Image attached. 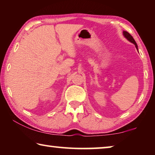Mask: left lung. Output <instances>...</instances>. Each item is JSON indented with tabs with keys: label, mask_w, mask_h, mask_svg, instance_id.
I'll list each match as a JSON object with an SVG mask.
<instances>
[{
	"label": "left lung",
	"mask_w": 155,
	"mask_h": 155,
	"mask_svg": "<svg viewBox=\"0 0 155 155\" xmlns=\"http://www.w3.org/2000/svg\"><path fill=\"white\" fill-rule=\"evenodd\" d=\"M123 35L124 36V38L127 39L128 41H129L130 42L133 43V44H135L136 48H137V51H138V47H137V43H136V41H135L134 39H133V37L131 36L130 34L127 32V31H123Z\"/></svg>",
	"instance_id": "1"
}]
</instances>
